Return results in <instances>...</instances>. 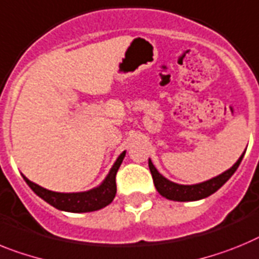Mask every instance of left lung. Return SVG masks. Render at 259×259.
<instances>
[{
	"label": "left lung",
	"instance_id": "left-lung-1",
	"mask_svg": "<svg viewBox=\"0 0 259 259\" xmlns=\"http://www.w3.org/2000/svg\"><path fill=\"white\" fill-rule=\"evenodd\" d=\"M244 154L238 157V160L229 169H227L226 172H223L217 177H212V179L207 180V181H203V183L194 184V185H180V184L169 181L161 173H159V170L152 164L151 159H148V167H150V170H151L155 188L159 192V194L163 195L164 198L177 202L199 201V199H203V198L213 194L232 177V175L236 172V169H237L240 163H241Z\"/></svg>",
	"mask_w": 259,
	"mask_h": 259
}]
</instances>
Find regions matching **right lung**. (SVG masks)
I'll list each match as a JSON object with an SVG mask.
<instances>
[{
  "label": "right lung",
  "mask_w": 259,
  "mask_h": 259,
  "mask_svg": "<svg viewBox=\"0 0 259 259\" xmlns=\"http://www.w3.org/2000/svg\"><path fill=\"white\" fill-rule=\"evenodd\" d=\"M126 151H123L117 160L112 165L111 170L107 175L102 184L96 188L87 190V192L79 193H57L52 192L48 189H44L37 184L32 183L30 180L23 176L27 185L30 186L36 195H39L41 199L49 203L51 206L56 207L57 210L67 211V212H91V211L100 210L105 207L113 201L116 195V175L125 157Z\"/></svg>",
  "instance_id": "obj_1"
}]
</instances>
